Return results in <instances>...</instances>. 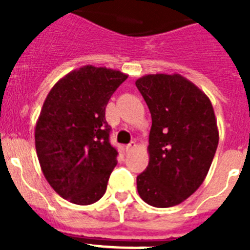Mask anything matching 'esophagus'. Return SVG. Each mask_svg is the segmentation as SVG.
I'll return each mask as SVG.
<instances>
[{"instance_id":"34e87169","label":"esophagus","mask_w":250,"mask_h":250,"mask_svg":"<svg viewBox=\"0 0 250 250\" xmlns=\"http://www.w3.org/2000/svg\"><path fill=\"white\" fill-rule=\"evenodd\" d=\"M135 146H136V144H135L133 141H132V143H129L128 145H125V152H129V150H132V149L135 148Z\"/></svg>"}]
</instances>
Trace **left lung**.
Returning <instances> with one entry per match:
<instances>
[{"instance_id": "left-lung-1", "label": "left lung", "mask_w": 250, "mask_h": 250, "mask_svg": "<svg viewBox=\"0 0 250 250\" xmlns=\"http://www.w3.org/2000/svg\"><path fill=\"white\" fill-rule=\"evenodd\" d=\"M152 115L149 165L137 176V192L154 208L182 204L205 180L219 133L209 97L179 74L136 80Z\"/></svg>"}]
</instances>
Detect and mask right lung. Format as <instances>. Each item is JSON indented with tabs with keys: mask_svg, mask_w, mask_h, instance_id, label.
I'll return each mask as SVG.
<instances>
[{
	"mask_svg": "<svg viewBox=\"0 0 250 250\" xmlns=\"http://www.w3.org/2000/svg\"><path fill=\"white\" fill-rule=\"evenodd\" d=\"M128 76L106 67H83L58 80L46 96L35 128L45 179L64 200L90 205L105 194L117 166L105 109Z\"/></svg>",
	"mask_w": 250,
	"mask_h": 250,
	"instance_id": "1",
	"label": "right lung"
}]
</instances>
